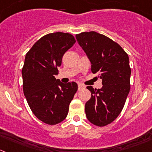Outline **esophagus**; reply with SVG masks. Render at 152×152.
<instances>
[{
	"mask_svg": "<svg viewBox=\"0 0 152 152\" xmlns=\"http://www.w3.org/2000/svg\"><path fill=\"white\" fill-rule=\"evenodd\" d=\"M83 88H84V86H83L82 84H78V89L80 90V89H83Z\"/></svg>",
	"mask_w": 152,
	"mask_h": 152,
	"instance_id": "34e87169",
	"label": "esophagus"
}]
</instances>
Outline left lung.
Returning <instances> with one entry per match:
<instances>
[{"mask_svg":"<svg viewBox=\"0 0 152 152\" xmlns=\"http://www.w3.org/2000/svg\"><path fill=\"white\" fill-rule=\"evenodd\" d=\"M76 39L91 62L92 72L99 73L103 85L98 89L86 87L91 92L85 104L86 118L96 126H105L120 114L130 92L129 57L118 43L95 31L83 32Z\"/></svg>","mask_w":152,"mask_h":152,"instance_id":"1","label":"left lung"}]
</instances>
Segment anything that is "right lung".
<instances>
[{
	"instance_id": "add662e5",
	"label": "right lung",
	"mask_w": 152,
	"mask_h": 152,
	"mask_svg": "<svg viewBox=\"0 0 152 152\" xmlns=\"http://www.w3.org/2000/svg\"><path fill=\"white\" fill-rule=\"evenodd\" d=\"M75 42L68 33L47 34L25 56L21 71L24 94L32 112L48 125H57L66 118L77 90L75 82L63 83L55 78L64 53Z\"/></svg>"
}]
</instances>
